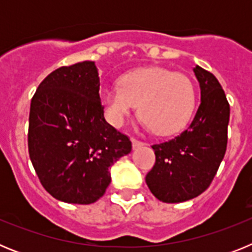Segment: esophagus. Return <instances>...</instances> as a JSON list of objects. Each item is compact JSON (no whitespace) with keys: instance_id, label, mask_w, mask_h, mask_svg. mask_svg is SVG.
I'll list each match as a JSON object with an SVG mask.
<instances>
[{"instance_id":"34e87169","label":"esophagus","mask_w":252,"mask_h":252,"mask_svg":"<svg viewBox=\"0 0 252 252\" xmlns=\"http://www.w3.org/2000/svg\"><path fill=\"white\" fill-rule=\"evenodd\" d=\"M131 142H132V148L133 149H139V148H141V146L145 145V142L140 141V140L135 139V137H132V139H131Z\"/></svg>"}]
</instances>
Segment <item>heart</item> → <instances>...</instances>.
<instances>
[{
	"label": "heart",
	"mask_w": 252,
	"mask_h": 252,
	"mask_svg": "<svg viewBox=\"0 0 252 252\" xmlns=\"http://www.w3.org/2000/svg\"><path fill=\"white\" fill-rule=\"evenodd\" d=\"M101 102L113 126H122L139 104L146 127L166 136L182 130L192 117L195 93L192 81L182 73L141 68L122 75L119 87H104Z\"/></svg>",
	"instance_id": "heart-1"
}]
</instances>
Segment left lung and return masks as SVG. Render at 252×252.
I'll return each instance as SVG.
<instances>
[{"label":"left lung","instance_id":"obj_1","mask_svg":"<svg viewBox=\"0 0 252 252\" xmlns=\"http://www.w3.org/2000/svg\"><path fill=\"white\" fill-rule=\"evenodd\" d=\"M201 104L192 124L168 141L155 144V164L145 180L155 197L179 203L198 197L212 183L227 148L230 104L212 73L195 66Z\"/></svg>","mask_w":252,"mask_h":252}]
</instances>
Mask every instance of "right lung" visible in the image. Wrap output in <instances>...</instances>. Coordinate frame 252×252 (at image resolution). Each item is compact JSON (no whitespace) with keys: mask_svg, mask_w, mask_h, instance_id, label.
Instances as JSON below:
<instances>
[{"mask_svg":"<svg viewBox=\"0 0 252 252\" xmlns=\"http://www.w3.org/2000/svg\"><path fill=\"white\" fill-rule=\"evenodd\" d=\"M103 112L94 62L60 66L37 87L29 116V155L55 199L94 203L110 186L111 165L130 154L128 136Z\"/></svg>","mask_w":252,"mask_h":252,"instance_id":"1","label":"right lung"}]
</instances>
